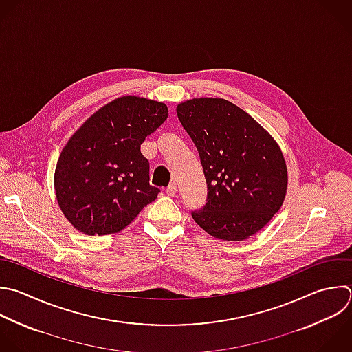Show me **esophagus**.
I'll use <instances>...</instances> for the list:
<instances>
[{
    "instance_id": "obj_1",
    "label": "esophagus",
    "mask_w": 352,
    "mask_h": 352,
    "mask_svg": "<svg viewBox=\"0 0 352 352\" xmlns=\"http://www.w3.org/2000/svg\"><path fill=\"white\" fill-rule=\"evenodd\" d=\"M176 192H177V186H176L175 182H172V183L168 186V188H166V194H168L169 197H175Z\"/></svg>"
}]
</instances>
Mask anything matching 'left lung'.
Wrapping results in <instances>:
<instances>
[{
  "label": "left lung",
  "instance_id": "obj_1",
  "mask_svg": "<svg viewBox=\"0 0 352 352\" xmlns=\"http://www.w3.org/2000/svg\"><path fill=\"white\" fill-rule=\"evenodd\" d=\"M194 142L208 186L192 219L209 235L243 241L279 210L287 187L285 158L272 136L224 99L201 98L176 107Z\"/></svg>",
  "mask_w": 352,
  "mask_h": 352
}]
</instances>
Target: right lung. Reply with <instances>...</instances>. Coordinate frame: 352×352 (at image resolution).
<instances>
[{"mask_svg":"<svg viewBox=\"0 0 352 352\" xmlns=\"http://www.w3.org/2000/svg\"><path fill=\"white\" fill-rule=\"evenodd\" d=\"M164 103L122 96L98 110L70 138L55 170L58 204L87 235L125 228L160 190L140 146L168 118Z\"/></svg>","mask_w":352,"mask_h":352,"instance_id":"add662e5","label":"right lung"}]
</instances>
